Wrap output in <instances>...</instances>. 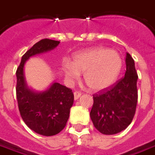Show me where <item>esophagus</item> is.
Listing matches in <instances>:
<instances>
[{
  "label": "esophagus",
  "instance_id": "obj_1",
  "mask_svg": "<svg viewBox=\"0 0 155 155\" xmlns=\"http://www.w3.org/2000/svg\"><path fill=\"white\" fill-rule=\"evenodd\" d=\"M81 96V93L80 91H74V99L76 101Z\"/></svg>",
  "mask_w": 155,
  "mask_h": 155
}]
</instances>
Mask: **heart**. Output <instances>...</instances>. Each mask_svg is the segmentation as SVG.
I'll use <instances>...</instances> for the list:
<instances>
[{
  "mask_svg": "<svg viewBox=\"0 0 155 155\" xmlns=\"http://www.w3.org/2000/svg\"><path fill=\"white\" fill-rule=\"evenodd\" d=\"M122 59L115 51L102 47L78 52L72 62L65 61L62 71L68 81H75L84 73V81L92 91H102L114 84L122 69Z\"/></svg>",
  "mask_w": 155,
  "mask_h": 155,
  "instance_id": "obj_1",
  "label": "heart"
}]
</instances>
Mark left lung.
I'll list each match as a JSON object with an SVG mask.
<instances>
[{
  "label": "left lung",
  "instance_id": "1",
  "mask_svg": "<svg viewBox=\"0 0 155 155\" xmlns=\"http://www.w3.org/2000/svg\"><path fill=\"white\" fill-rule=\"evenodd\" d=\"M126 71L121 80L111 87L94 94L91 119L103 134H115L132 122L138 101L137 74L134 61L126 54Z\"/></svg>",
  "mask_w": 155,
  "mask_h": 155
}]
</instances>
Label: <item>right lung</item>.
Listing matches in <instances>:
<instances>
[{
    "label": "right lung",
    "mask_w": 155,
    "mask_h": 155,
    "mask_svg": "<svg viewBox=\"0 0 155 155\" xmlns=\"http://www.w3.org/2000/svg\"><path fill=\"white\" fill-rule=\"evenodd\" d=\"M60 41L43 39L22 56L16 71V98L22 120L35 133L52 136L65 127L74 102V94L60 83L54 82L44 91H34L27 86L24 67L30 57L53 50Z\"/></svg>",
    "instance_id": "obj_1"
}]
</instances>
